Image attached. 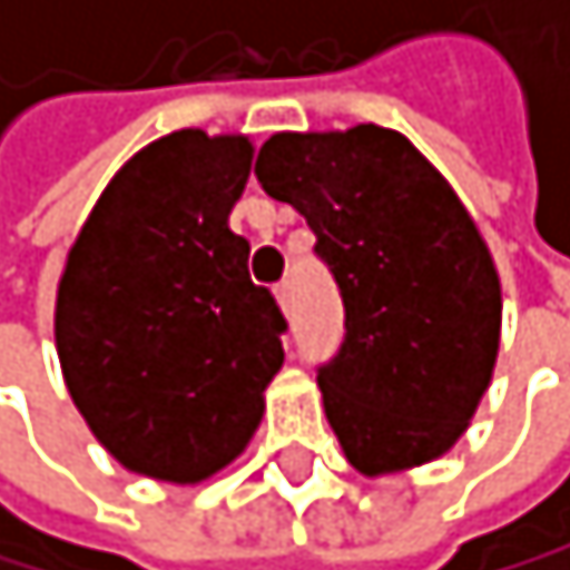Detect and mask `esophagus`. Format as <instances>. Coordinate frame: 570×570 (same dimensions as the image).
Returning a JSON list of instances; mask_svg holds the SVG:
<instances>
[{
    "label": "esophagus",
    "mask_w": 570,
    "mask_h": 570,
    "mask_svg": "<svg viewBox=\"0 0 570 570\" xmlns=\"http://www.w3.org/2000/svg\"><path fill=\"white\" fill-rule=\"evenodd\" d=\"M276 305L283 308V315L294 312V287H291V283H279V287H276Z\"/></svg>",
    "instance_id": "esophagus-1"
}]
</instances>
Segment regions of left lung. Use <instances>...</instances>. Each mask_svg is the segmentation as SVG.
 I'll use <instances>...</instances> for the list:
<instances>
[{
	"instance_id": "obj_1",
	"label": "left lung",
	"mask_w": 570,
	"mask_h": 570,
	"mask_svg": "<svg viewBox=\"0 0 570 570\" xmlns=\"http://www.w3.org/2000/svg\"><path fill=\"white\" fill-rule=\"evenodd\" d=\"M255 175L297 207L344 297L320 366L323 410L358 474L424 466L460 442L492 384L503 291L456 189L395 128L276 132Z\"/></svg>"
}]
</instances>
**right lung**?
<instances>
[{
  "label": "right lung",
  "instance_id": "right-lung-1",
  "mask_svg": "<svg viewBox=\"0 0 570 570\" xmlns=\"http://www.w3.org/2000/svg\"><path fill=\"white\" fill-rule=\"evenodd\" d=\"M255 146L179 128L118 168L67 250L57 355L125 471L200 484L240 456L283 366L287 320L229 229Z\"/></svg>",
  "mask_w": 570,
  "mask_h": 570
}]
</instances>
